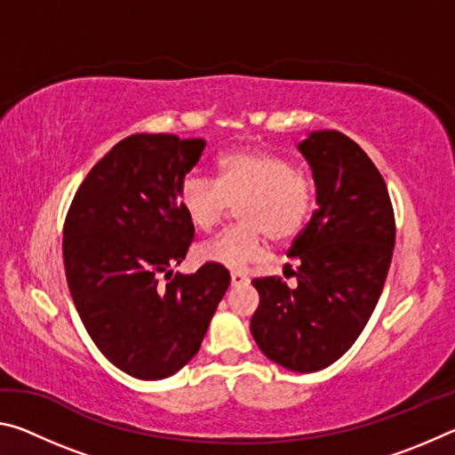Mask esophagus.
I'll return each mask as SVG.
<instances>
[{"mask_svg":"<svg viewBox=\"0 0 455 455\" xmlns=\"http://www.w3.org/2000/svg\"><path fill=\"white\" fill-rule=\"evenodd\" d=\"M244 283H249V276L238 271L230 273V284H233V287H238V284H244Z\"/></svg>","mask_w":455,"mask_h":455,"instance_id":"obj_1","label":"esophagus"}]
</instances>
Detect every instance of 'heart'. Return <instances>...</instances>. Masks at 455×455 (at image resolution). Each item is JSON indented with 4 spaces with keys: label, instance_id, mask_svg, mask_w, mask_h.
<instances>
[{
    "label": "heart",
    "instance_id": "b5f03b06",
    "mask_svg": "<svg viewBox=\"0 0 455 455\" xmlns=\"http://www.w3.org/2000/svg\"><path fill=\"white\" fill-rule=\"evenodd\" d=\"M179 203L192 227L211 233L238 204L241 225L198 246V257L227 268H244L267 255L268 236L291 243L303 233L317 206V187L289 158L260 148H236L217 160V182L184 176Z\"/></svg>",
    "mask_w": 455,
    "mask_h": 455
}]
</instances>
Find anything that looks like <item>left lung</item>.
I'll use <instances>...</instances> for the list:
<instances>
[{"instance_id":"left-lung-1","label":"left lung","mask_w":455,"mask_h":455,"mask_svg":"<svg viewBox=\"0 0 455 455\" xmlns=\"http://www.w3.org/2000/svg\"><path fill=\"white\" fill-rule=\"evenodd\" d=\"M313 168L317 211L292 241L297 284L259 276L251 333L291 371L311 373L343 355L367 325L395 244V214L383 176L365 150L337 130L299 144Z\"/></svg>"}]
</instances>
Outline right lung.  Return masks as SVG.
<instances>
[{
  "label": "right lung",
  "mask_w": 455,
  "mask_h": 455,
  "mask_svg": "<svg viewBox=\"0 0 455 455\" xmlns=\"http://www.w3.org/2000/svg\"><path fill=\"white\" fill-rule=\"evenodd\" d=\"M203 150L200 138L128 136L92 168L66 214L76 309L106 359L136 379H164L187 365L228 289L217 263L171 276L195 238L179 187Z\"/></svg>",
  "instance_id": "1"
}]
</instances>
